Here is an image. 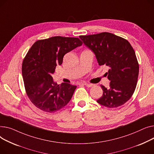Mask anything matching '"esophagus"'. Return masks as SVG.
<instances>
[{"label":"esophagus","instance_id":"obj_1","mask_svg":"<svg viewBox=\"0 0 154 154\" xmlns=\"http://www.w3.org/2000/svg\"><path fill=\"white\" fill-rule=\"evenodd\" d=\"M83 85H85L86 86H87L88 88H91V87H92V86H94L93 84H89V83H84Z\"/></svg>","mask_w":154,"mask_h":154}]
</instances>
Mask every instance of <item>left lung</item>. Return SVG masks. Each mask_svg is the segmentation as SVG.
Masks as SVG:
<instances>
[{
	"label": "left lung",
	"mask_w": 154,
	"mask_h": 154,
	"mask_svg": "<svg viewBox=\"0 0 154 154\" xmlns=\"http://www.w3.org/2000/svg\"><path fill=\"white\" fill-rule=\"evenodd\" d=\"M79 38L94 53L99 65L109 68L106 73L111 81L109 88L101 85L103 94L97 102L109 108L125 104L135 91L139 76L138 61L131 45L125 39L108 32Z\"/></svg>",
	"instance_id": "8db88e82"
}]
</instances>
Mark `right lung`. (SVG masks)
<instances>
[{
  "instance_id": "obj_1",
  "label": "right lung",
  "mask_w": 154,
  "mask_h": 154,
  "mask_svg": "<svg viewBox=\"0 0 154 154\" xmlns=\"http://www.w3.org/2000/svg\"><path fill=\"white\" fill-rule=\"evenodd\" d=\"M82 44L78 38L57 36L37 41L29 50L22 63V76L27 96L39 109L55 112L71 100L76 86L59 85L51 75L65 54Z\"/></svg>"
}]
</instances>
